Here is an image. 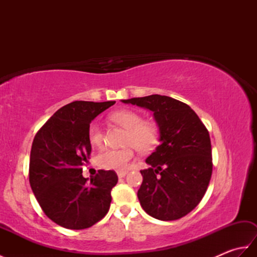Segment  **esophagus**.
Listing matches in <instances>:
<instances>
[{"label":"esophagus","mask_w":257,"mask_h":257,"mask_svg":"<svg viewBox=\"0 0 257 257\" xmlns=\"http://www.w3.org/2000/svg\"><path fill=\"white\" fill-rule=\"evenodd\" d=\"M127 173H128V171H118V172H117L119 178H124L125 174H127Z\"/></svg>","instance_id":"esophagus-1"}]
</instances>
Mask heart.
<instances>
[{
    "label": "heart",
    "instance_id": "b5f03b06",
    "mask_svg": "<svg viewBox=\"0 0 257 257\" xmlns=\"http://www.w3.org/2000/svg\"><path fill=\"white\" fill-rule=\"evenodd\" d=\"M113 122L128 130L125 145L130 146L123 149L108 148L98 154L96 160L98 166L107 170L122 171L127 169L130 160L135 156V148L140 152H149L159 141V128L155 122L145 121L144 117L132 109H122L110 114ZM88 141L91 146L98 147L103 143V132L100 124L94 121L88 127Z\"/></svg>",
    "mask_w": 257,
    "mask_h": 257
}]
</instances>
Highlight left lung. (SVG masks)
I'll list each match as a JSON object with an SVG mask.
<instances>
[{
	"mask_svg": "<svg viewBox=\"0 0 257 257\" xmlns=\"http://www.w3.org/2000/svg\"><path fill=\"white\" fill-rule=\"evenodd\" d=\"M149 109L159 127L160 145L141 170L138 199L155 219L173 221L192 211L212 176L210 135L190 106L171 97L150 95L122 100Z\"/></svg>",
	"mask_w": 257,
	"mask_h": 257,
	"instance_id": "8db88e82",
	"label": "left lung"
}]
</instances>
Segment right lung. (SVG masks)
<instances>
[{"mask_svg":"<svg viewBox=\"0 0 257 257\" xmlns=\"http://www.w3.org/2000/svg\"><path fill=\"white\" fill-rule=\"evenodd\" d=\"M116 101H73L62 107L38 130L30 158V184L47 217L69 230L90 227L107 214L112 170H99L90 182L83 177L91 145L88 127Z\"/></svg>","mask_w":257,"mask_h":257,"instance_id":"add662e5","label":"right lung"}]
</instances>
